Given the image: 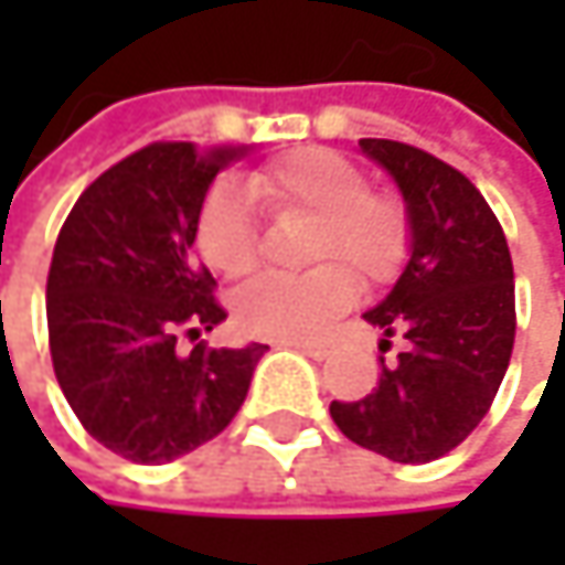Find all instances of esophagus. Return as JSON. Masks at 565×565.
<instances>
[{
    "label": "esophagus",
    "mask_w": 565,
    "mask_h": 565,
    "mask_svg": "<svg viewBox=\"0 0 565 565\" xmlns=\"http://www.w3.org/2000/svg\"><path fill=\"white\" fill-rule=\"evenodd\" d=\"M284 347H290V350H297V353H307V356H313V360H327V356L333 353L330 343H307V340H290V343H284Z\"/></svg>",
    "instance_id": "esophagus-1"
}]
</instances>
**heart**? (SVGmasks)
<instances>
[{"label":"heart","mask_w":565,"mask_h":565,"mask_svg":"<svg viewBox=\"0 0 565 565\" xmlns=\"http://www.w3.org/2000/svg\"><path fill=\"white\" fill-rule=\"evenodd\" d=\"M245 195L281 218H310L303 258L320 262L303 275H265L245 284L232 307L252 337L303 340L343 313L356 281H386L408 252V215L402 202L370 189V175L333 150H297L255 170ZM235 185H215L195 215V248L222 278H245L258 265V238L248 202Z\"/></svg>","instance_id":"1"}]
</instances>
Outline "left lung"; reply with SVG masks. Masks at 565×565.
I'll list each match as a JSON object with an SVG mask.
<instances>
[{
  "label": "left lung",
  "instance_id": "left-lung-1",
  "mask_svg": "<svg viewBox=\"0 0 565 565\" xmlns=\"http://www.w3.org/2000/svg\"><path fill=\"white\" fill-rule=\"evenodd\" d=\"M360 150L393 175L408 215V262L363 313L383 337L398 333L405 353L395 366L380 360V386L360 402H330V415L350 441L425 465L458 448L501 390L516 333L513 265L468 175L395 140H360Z\"/></svg>",
  "mask_w": 565,
  "mask_h": 565
}]
</instances>
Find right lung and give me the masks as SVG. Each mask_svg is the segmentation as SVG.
<instances>
[{
  "instance_id": "1",
  "label": "right lung",
  "mask_w": 565,
  "mask_h": 565,
  "mask_svg": "<svg viewBox=\"0 0 565 565\" xmlns=\"http://www.w3.org/2000/svg\"><path fill=\"white\" fill-rule=\"evenodd\" d=\"M248 147L150 143L97 175L49 271V343L61 393L114 455L167 465L212 441L242 408L265 343L179 350L225 320L215 278L195 265L209 185Z\"/></svg>"
}]
</instances>
